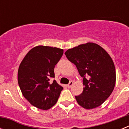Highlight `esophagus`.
I'll return each instance as SVG.
<instances>
[{
    "label": "esophagus",
    "mask_w": 129,
    "mask_h": 129,
    "mask_svg": "<svg viewBox=\"0 0 129 129\" xmlns=\"http://www.w3.org/2000/svg\"><path fill=\"white\" fill-rule=\"evenodd\" d=\"M73 84H74V82H73V81H70V83H68V85H67V87H68V88H71V86H72Z\"/></svg>",
    "instance_id": "obj_1"
}]
</instances>
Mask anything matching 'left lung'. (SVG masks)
Wrapping results in <instances>:
<instances>
[{"mask_svg": "<svg viewBox=\"0 0 129 129\" xmlns=\"http://www.w3.org/2000/svg\"><path fill=\"white\" fill-rule=\"evenodd\" d=\"M64 54L83 78V92L76 96L78 104L86 109L101 105L116 83V69L109 53L98 44L88 43L68 49Z\"/></svg>", "mask_w": 129, "mask_h": 129, "instance_id": "1", "label": "left lung"}]
</instances>
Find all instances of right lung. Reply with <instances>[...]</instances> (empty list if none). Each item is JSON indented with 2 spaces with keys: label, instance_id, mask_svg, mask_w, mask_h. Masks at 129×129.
Masks as SVG:
<instances>
[{
  "label": "right lung",
  "instance_id": "obj_1",
  "mask_svg": "<svg viewBox=\"0 0 129 129\" xmlns=\"http://www.w3.org/2000/svg\"><path fill=\"white\" fill-rule=\"evenodd\" d=\"M63 50L37 46L28 52L19 66L18 83L22 95L34 107L42 110L52 108L63 88L54 78V68Z\"/></svg>",
  "mask_w": 129,
  "mask_h": 129
}]
</instances>
